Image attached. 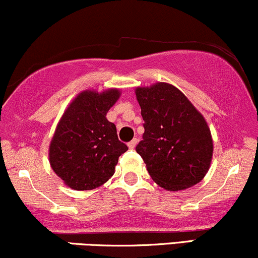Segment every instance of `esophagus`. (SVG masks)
Masks as SVG:
<instances>
[{"mask_svg": "<svg viewBox=\"0 0 258 258\" xmlns=\"http://www.w3.org/2000/svg\"><path fill=\"white\" fill-rule=\"evenodd\" d=\"M136 145H138V139H133V140L128 144V147L132 148V150H133V148H135Z\"/></svg>", "mask_w": 258, "mask_h": 258, "instance_id": "esophagus-1", "label": "esophagus"}]
</instances>
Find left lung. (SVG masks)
Listing matches in <instances>:
<instances>
[{"label":"left lung","mask_w":258,"mask_h":258,"mask_svg":"<svg viewBox=\"0 0 258 258\" xmlns=\"http://www.w3.org/2000/svg\"><path fill=\"white\" fill-rule=\"evenodd\" d=\"M145 133L136 146L147 171L168 190L201 182L210 168L213 139L207 120L176 87L156 83L136 88Z\"/></svg>","instance_id":"8db88e82"}]
</instances>
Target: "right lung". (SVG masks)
Wrapping results in <instances>:
<instances>
[{
  "mask_svg": "<svg viewBox=\"0 0 258 258\" xmlns=\"http://www.w3.org/2000/svg\"><path fill=\"white\" fill-rule=\"evenodd\" d=\"M119 95L118 89L86 90L63 112L50 142L49 163L70 188L89 190L104 184L128 150L106 118Z\"/></svg>",
  "mask_w": 258,
  "mask_h": 258,
  "instance_id": "1",
  "label": "right lung"
}]
</instances>
